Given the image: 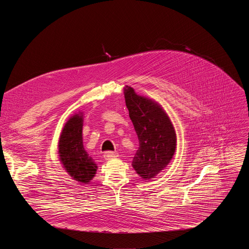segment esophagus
I'll list each match as a JSON object with an SVG mask.
<instances>
[{
  "instance_id": "1",
  "label": "esophagus",
  "mask_w": 249,
  "mask_h": 249,
  "mask_svg": "<svg viewBox=\"0 0 249 249\" xmlns=\"http://www.w3.org/2000/svg\"><path fill=\"white\" fill-rule=\"evenodd\" d=\"M103 157L105 160H110V159H113V158H116L117 157V154L116 153H113V152H105L103 154Z\"/></svg>"
}]
</instances>
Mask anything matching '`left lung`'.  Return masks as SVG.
<instances>
[{
  "label": "left lung",
  "instance_id": "obj_1",
  "mask_svg": "<svg viewBox=\"0 0 249 249\" xmlns=\"http://www.w3.org/2000/svg\"><path fill=\"white\" fill-rule=\"evenodd\" d=\"M124 95L140 143L132 165L142 178H154L174 155L176 135L173 125L158 103L136 94L130 87Z\"/></svg>",
  "mask_w": 249,
  "mask_h": 249
}]
</instances>
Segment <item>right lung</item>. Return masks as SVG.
Listing matches in <instances>:
<instances>
[{
    "mask_svg": "<svg viewBox=\"0 0 249 249\" xmlns=\"http://www.w3.org/2000/svg\"><path fill=\"white\" fill-rule=\"evenodd\" d=\"M83 117L76 114L63 128L59 141V156L67 172L74 179L87 184L94 176L97 166L83 145Z\"/></svg>",
    "mask_w": 249,
    "mask_h": 249,
    "instance_id": "obj_1",
    "label": "right lung"
}]
</instances>
